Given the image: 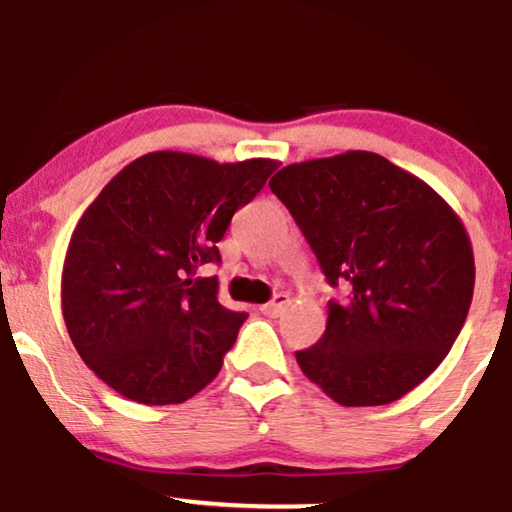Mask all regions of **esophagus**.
<instances>
[{"mask_svg":"<svg viewBox=\"0 0 512 512\" xmlns=\"http://www.w3.org/2000/svg\"><path fill=\"white\" fill-rule=\"evenodd\" d=\"M289 303H291L289 296H286V293H279V296H274V301L260 305V310H262V315L279 317L281 313H284L286 308H289Z\"/></svg>","mask_w":512,"mask_h":512,"instance_id":"obj_1","label":"esophagus"}]
</instances>
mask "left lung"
Masks as SVG:
<instances>
[{"label":"left lung","instance_id":"8db88e82","mask_svg":"<svg viewBox=\"0 0 512 512\" xmlns=\"http://www.w3.org/2000/svg\"><path fill=\"white\" fill-rule=\"evenodd\" d=\"M269 187L301 226L342 303L296 351L305 378L342 407L404 397L440 366L474 291L467 228L443 197L387 158L346 151L291 163Z\"/></svg>","mask_w":512,"mask_h":512}]
</instances>
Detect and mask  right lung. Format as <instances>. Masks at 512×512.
Instances as JSON below:
<instances>
[{
    "label": "right lung",
    "instance_id": "add662e5",
    "mask_svg": "<svg viewBox=\"0 0 512 512\" xmlns=\"http://www.w3.org/2000/svg\"><path fill=\"white\" fill-rule=\"evenodd\" d=\"M276 170L272 158L219 163L139 156L76 223L62 267L72 344L105 385L139 404H180L219 375L245 313L219 303L216 243Z\"/></svg>",
    "mask_w": 512,
    "mask_h": 512
}]
</instances>
